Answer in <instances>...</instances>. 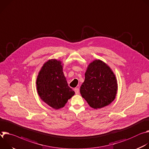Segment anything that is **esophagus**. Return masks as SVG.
<instances>
[{
	"instance_id": "34e87169",
	"label": "esophagus",
	"mask_w": 149,
	"mask_h": 149,
	"mask_svg": "<svg viewBox=\"0 0 149 149\" xmlns=\"http://www.w3.org/2000/svg\"><path fill=\"white\" fill-rule=\"evenodd\" d=\"M74 90V92H75L76 94H79V88H76Z\"/></svg>"
}]
</instances>
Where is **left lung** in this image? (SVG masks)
<instances>
[{
  "mask_svg": "<svg viewBox=\"0 0 149 149\" xmlns=\"http://www.w3.org/2000/svg\"><path fill=\"white\" fill-rule=\"evenodd\" d=\"M85 75L80 92L91 107L102 108L115 100L118 89L117 80L105 63L100 60L93 61L88 65Z\"/></svg>",
  "mask_w": 149,
  "mask_h": 149,
  "instance_id": "1",
  "label": "left lung"
}]
</instances>
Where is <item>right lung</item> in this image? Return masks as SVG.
Segmentation results:
<instances>
[{"mask_svg": "<svg viewBox=\"0 0 149 149\" xmlns=\"http://www.w3.org/2000/svg\"><path fill=\"white\" fill-rule=\"evenodd\" d=\"M36 84L42 101L56 109L64 107L74 95L63 73L61 61L56 59L49 60L44 64L37 76Z\"/></svg>", "mask_w": 149, "mask_h": 149, "instance_id": "1", "label": "right lung"}]
</instances>
